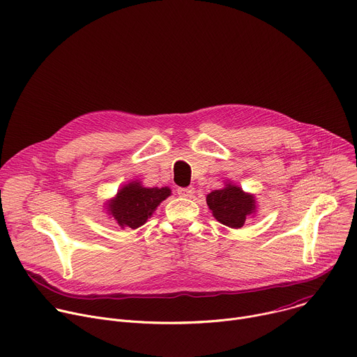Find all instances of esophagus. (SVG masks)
<instances>
[{
    "label": "esophagus",
    "instance_id": "esophagus-1",
    "mask_svg": "<svg viewBox=\"0 0 357 357\" xmlns=\"http://www.w3.org/2000/svg\"><path fill=\"white\" fill-rule=\"evenodd\" d=\"M195 193V189L193 188H178V195L181 197H192V195Z\"/></svg>",
    "mask_w": 357,
    "mask_h": 357
}]
</instances>
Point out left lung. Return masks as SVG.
I'll return each instance as SVG.
<instances>
[{"instance_id": "obj_1", "label": "left lung", "mask_w": 357, "mask_h": 357, "mask_svg": "<svg viewBox=\"0 0 357 357\" xmlns=\"http://www.w3.org/2000/svg\"><path fill=\"white\" fill-rule=\"evenodd\" d=\"M206 202L218 222L231 229H240L245 218L256 209L254 196L244 193L234 185H227L225 189L211 192Z\"/></svg>"}]
</instances>
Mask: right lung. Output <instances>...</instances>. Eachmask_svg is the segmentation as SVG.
<instances>
[{"instance_id":"right-lung-1","label":"right lung","mask_w":357,"mask_h":357,"mask_svg":"<svg viewBox=\"0 0 357 357\" xmlns=\"http://www.w3.org/2000/svg\"><path fill=\"white\" fill-rule=\"evenodd\" d=\"M168 188H142L138 182L128 183L110 203V212L121 227L137 229L169 196Z\"/></svg>"}]
</instances>
